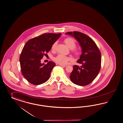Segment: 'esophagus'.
I'll return each mask as SVG.
<instances>
[{
  "label": "esophagus",
  "instance_id": "esophagus-1",
  "mask_svg": "<svg viewBox=\"0 0 123 123\" xmlns=\"http://www.w3.org/2000/svg\"><path fill=\"white\" fill-rule=\"evenodd\" d=\"M59 65L63 67H65L67 66V65H63V64H59Z\"/></svg>",
  "mask_w": 123,
  "mask_h": 123
}]
</instances>
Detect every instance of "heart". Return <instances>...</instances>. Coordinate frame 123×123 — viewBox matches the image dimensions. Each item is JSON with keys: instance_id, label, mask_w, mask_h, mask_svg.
Returning a JSON list of instances; mask_svg holds the SVG:
<instances>
[{"instance_id": "obj_1", "label": "heart", "mask_w": 123, "mask_h": 123, "mask_svg": "<svg viewBox=\"0 0 123 123\" xmlns=\"http://www.w3.org/2000/svg\"><path fill=\"white\" fill-rule=\"evenodd\" d=\"M64 41L65 43V44L67 45V46L68 48H69L70 49H73L76 46V43L75 40L73 38H66ZM57 44V42H55L53 44L52 47V50H54L55 49ZM74 52L76 55H79L80 53L79 50L77 49H74ZM54 60L56 63L60 64H66L68 63V61H73V59L71 57L59 54V55H57L56 57H55L54 58Z\"/></svg>"}]
</instances>
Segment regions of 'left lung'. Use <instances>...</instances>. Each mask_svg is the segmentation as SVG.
<instances>
[{"instance_id": "1", "label": "left lung", "mask_w": 123, "mask_h": 123, "mask_svg": "<svg viewBox=\"0 0 123 123\" xmlns=\"http://www.w3.org/2000/svg\"><path fill=\"white\" fill-rule=\"evenodd\" d=\"M66 34L74 36L82 48V54L77 63L81 66H73L69 78L72 82L80 86L89 85L97 76L101 68V53L93 40L86 34L78 31Z\"/></svg>"}]
</instances>
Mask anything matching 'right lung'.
Returning a JSON list of instances; mask_svg holds the SVG:
<instances>
[{"instance_id": "1", "label": "right lung", "mask_w": 123, "mask_h": 123, "mask_svg": "<svg viewBox=\"0 0 123 123\" xmlns=\"http://www.w3.org/2000/svg\"><path fill=\"white\" fill-rule=\"evenodd\" d=\"M61 34H42L30 39L25 45L19 58L20 68L23 75L31 84L41 85L49 79L55 64L52 61L41 64V59L50 50Z\"/></svg>"}]
</instances>
